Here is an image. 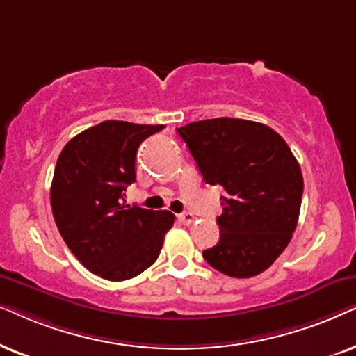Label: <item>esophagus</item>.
<instances>
[{
	"label": "esophagus",
	"instance_id": "esophagus-1",
	"mask_svg": "<svg viewBox=\"0 0 356 356\" xmlns=\"http://www.w3.org/2000/svg\"><path fill=\"white\" fill-rule=\"evenodd\" d=\"M179 220H181L184 225H192L193 222V220H195V216L192 215V213H181V215H179Z\"/></svg>",
	"mask_w": 356,
	"mask_h": 356
}]
</instances>
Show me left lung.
<instances>
[{"label": "left lung", "mask_w": 356, "mask_h": 356, "mask_svg": "<svg viewBox=\"0 0 356 356\" xmlns=\"http://www.w3.org/2000/svg\"><path fill=\"white\" fill-rule=\"evenodd\" d=\"M210 186H221L220 241L203 250L218 272L234 278L262 273L295 233L302 174L277 131L243 118H210L177 129Z\"/></svg>", "instance_id": "8db88e82"}]
</instances>
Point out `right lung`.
Listing matches in <instances>:
<instances>
[{"instance_id": "obj_1", "label": "right lung", "mask_w": 356, "mask_h": 356, "mask_svg": "<svg viewBox=\"0 0 356 356\" xmlns=\"http://www.w3.org/2000/svg\"><path fill=\"white\" fill-rule=\"evenodd\" d=\"M163 129L106 120L71 138L56 161L50 188L56 227L74 257L106 280H129L151 267L174 225L168 210L123 200L136 181V151Z\"/></svg>"}]
</instances>
